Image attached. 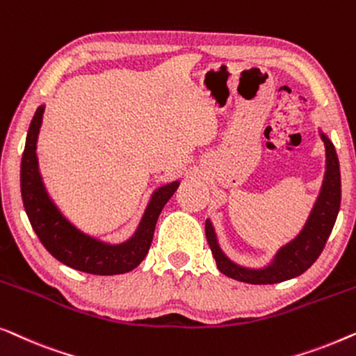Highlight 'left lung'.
Listing matches in <instances>:
<instances>
[{
	"label": "left lung",
	"mask_w": 356,
	"mask_h": 356,
	"mask_svg": "<svg viewBox=\"0 0 356 356\" xmlns=\"http://www.w3.org/2000/svg\"><path fill=\"white\" fill-rule=\"evenodd\" d=\"M325 145V177L323 189L316 201V206L306 222V225L298 236L289 245L282 248L277 252L275 259L266 269H246L232 262L223 254L218 246L216 232L212 223L206 222V236L211 246V251L216 257L217 267L222 274L232 279L246 282V284L266 285L279 284V282L293 279L308 270L314 264L321 252H323L327 238L332 232L334 223L337 220L340 209V197H342V188H340V167L339 159L335 154L334 144L327 139V136L321 134Z\"/></svg>",
	"instance_id": "obj_1"
}]
</instances>
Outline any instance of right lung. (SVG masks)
<instances>
[{
    "instance_id": "add662e5",
    "label": "right lung",
    "mask_w": 356,
    "mask_h": 356,
    "mask_svg": "<svg viewBox=\"0 0 356 356\" xmlns=\"http://www.w3.org/2000/svg\"><path fill=\"white\" fill-rule=\"evenodd\" d=\"M43 110V106H38L33 115L21 162L22 202L33 232L53 257L76 270L94 275H116L136 269L149 252L157 218L179 183L165 184L154 193L138 232L128 241L108 245L86 235L61 216L43 188L35 154Z\"/></svg>"
}]
</instances>
